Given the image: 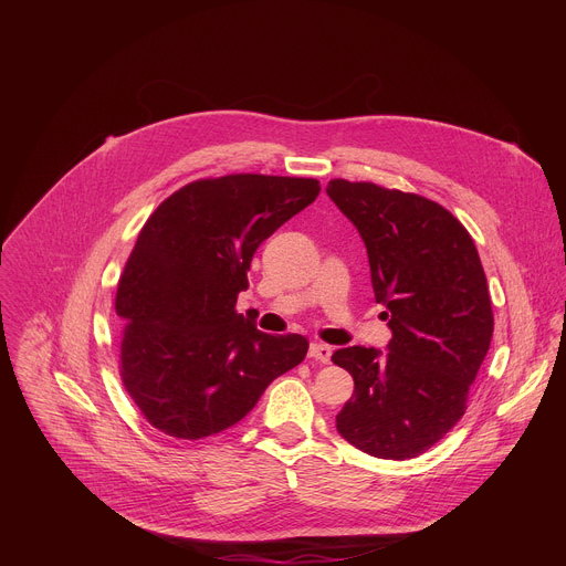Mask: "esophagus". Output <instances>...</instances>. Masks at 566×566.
<instances>
[{
    "label": "esophagus",
    "instance_id": "1",
    "mask_svg": "<svg viewBox=\"0 0 566 566\" xmlns=\"http://www.w3.org/2000/svg\"><path fill=\"white\" fill-rule=\"evenodd\" d=\"M332 347L329 345H325V343H311V347H308V356L313 358V360H317V363H332Z\"/></svg>",
    "mask_w": 566,
    "mask_h": 566
}]
</instances>
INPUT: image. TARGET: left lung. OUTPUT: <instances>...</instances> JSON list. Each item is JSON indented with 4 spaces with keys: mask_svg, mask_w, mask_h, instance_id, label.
Masks as SVG:
<instances>
[{
    "mask_svg": "<svg viewBox=\"0 0 566 566\" xmlns=\"http://www.w3.org/2000/svg\"><path fill=\"white\" fill-rule=\"evenodd\" d=\"M327 195L358 228L387 352L345 347L332 360L354 376L336 428L378 459H415L463 417L489 354L493 306L474 241L437 201L367 181L334 179Z\"/></svg>",
    "mask_w": 566,
    "mask_h": 566,
    "instance_id": "1",
    "label": "left lung"
}]
</instances>
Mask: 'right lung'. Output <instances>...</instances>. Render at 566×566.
<instances>
[{"instance_id": "obj_1", "label": "right lung", "mask_w": 566, "mask_h": 566, "mask_svg": "<svg viewBox=\"0 0 566 566\" xmlns=\"http://www.w3.org/2000/svg\"><path fill=\"white\" fill-rule=\"evenodd\" d=\"M317 192L315 179L228 175L149 214L116 293L120 378L149 426L188 441L228 430L304 360V336L264 334L234 304L262 241Z\"/></svg>"}]
</instances>
